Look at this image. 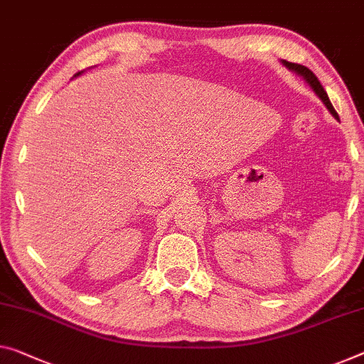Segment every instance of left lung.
Returning a JSON list of instances; mask_svg holds the SVG:
<instances>
[{
  "instance_id": "left-lung-1",
  "label": "left lung",
  "mask_w": 364,
  "mask_h": 364,
  "mask_svg": "<svg viewBox=\"0 0 364 364\" xmlns=\"http://www.w3.org/2000/svg\"><path fill=\"white\" fill-rule=\"evenodd\" d=\"M282 65L284 66V68H288L289 71H293V73H296V75H298V76L303 77V80L307 82V86H309V87L312 89V91H314L316 96L322 100L323 105H326V109H327L328 112H331L333 119L340 122L338 114H337V112H335L332 102H331V100H328L327 92L323 91V87H322L321 82H318V80L316 77L314 73H312L309 68H306V66H303V65L291 63V61H287V60H282Z\"/></svg>"
}]
</instances>
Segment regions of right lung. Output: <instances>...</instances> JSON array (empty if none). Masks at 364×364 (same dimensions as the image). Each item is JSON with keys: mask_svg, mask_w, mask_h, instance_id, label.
Segmentation results:
<instances>
[{"mask_svg": "<svg viewBox=\"0 0 364 364\" xmlns=\"http://www.w3.org/2000/svg\"><path fill=\"white\" fill-rule=\"evenodd\" d=\"M80 75H81V73H76V75H75V77H76V76H80Z\"/></svg>", "mask_w": 364, "mask_h": 364, "instance_id": "obj_1", "label": "right lung"}]
</instances>
